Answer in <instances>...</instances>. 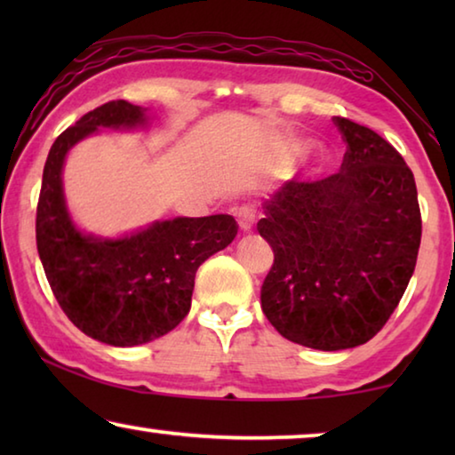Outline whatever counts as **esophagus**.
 <instances>
[{
  "label": "esophagus",
  "instance_id": "esophagus-1",
  "mask_svg": "<svg viewBox=\"0 0 455 455\" xmlns=\"http://www.w3.org/2000/svg\"><path fill=\"white\" fill-rule=\"evenodd\" d=\"M236 220L243 233H249L252 228V222H255V211H252L251 206H241V209L236 211Z\"/></svg>",
  "mask_w": 455,
  "mask_h": 455
}]
</instances>
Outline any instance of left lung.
<instances>
[{"instance_id":"8db88e82","label":"left lung","mask_w":455,"mask_h":455,"mask_svg":"<svg viewBox=\"0 0 455 455\" xmlns=\"http://www.w3.org/2000/svg\"><path fill=\"white\" fill-rule=\"evenodd\" d=\"M341 171L291 180L265 200L257 230L275 252L260 289L271 325L292 343L339 351L367 343L402 301L421 243L413 172L371 128L335 116Z\"/></svg>"}]
</instances>
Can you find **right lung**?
<instances>
[{
    "mask_svg": "<svg viewBox=\"0 0 455 455\" xmlns=\"http://www.w3.org/2000/svg\"><path fill=\"white\" fill-rule=\"evenodd\" d=\"M140 106L112 100L64 130L44 166L36 243L53 297L82 333L114 347L166 335L190 311L198 267L235 241L228 214L172 219L124 238L82 235L68 214L61 168L68 150L98 128L144 126Z\"/></svg>",
    "mask_w": 455,
    "mask_h": 455,
    "instance_id": "obj_1",
    "label": "right lung"
}]
</instances>
